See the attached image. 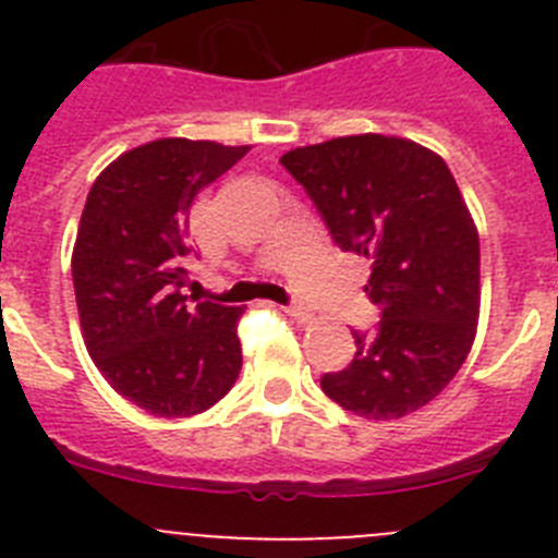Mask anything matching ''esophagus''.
<instances>
[{"mask_svg": "<svg viewBox=\"0 0 558 558\" xmlns=\"http://www.w3.org/2000/svg\"><path fill=\"white\" fill-rule=\"evenodd\" d=\"M284 313L290 315V318H295L299 324H310L313 322V315H310V310L299 307V304H293V307H284Z\"/></svg>", "mask_w": 558, "mask_h": 558, "instance_id": "obj_1", "label": "esophagus"}]
</instances>
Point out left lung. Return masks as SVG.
Instances as JSON below:
<instances>
[{
	"label": "left lung",
	"instance_id": "1",
	"mask_svg": "<svg viewBox=\"0 0 558 558\" xmlns=\"http://www.w3.org/2000/svg\"><path fill=\"white\" fill-rule=\"evenodd\" d=\"M343 251L372 263L383 313L354 332L352 366L324 374L340 408L391 422L425 408L463 366L481 315V240L445 159L386 133H354L282 156Z\"/></svg>",
	"mask_w": 558,
	"mask_h": 558
}]
</instances>
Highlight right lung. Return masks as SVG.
I'll return each instance as SVG.
<instances>
[{"mask_svg":"<svg viewBox=\"0 0 558 558\" xmlns=\"http://www.w3.org/2000/svg\"><path fill=\"white\" fill-rule=\"evenodd\" d=\"M209 140H153L125 150L88 190L72 282L88 354L108 386L153 416H195L243 368V307L190 304V206L248 153Z\"/></svg>","mask_w":558,"mask_h":558,"instance_id":"add662e5","label":"right lung"}]
</instances>
